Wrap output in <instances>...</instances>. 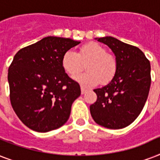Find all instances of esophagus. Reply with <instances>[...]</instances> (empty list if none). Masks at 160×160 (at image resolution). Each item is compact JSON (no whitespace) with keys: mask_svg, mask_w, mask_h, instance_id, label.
I'll use <instances>...</instances> for the list:
<instances>
[{"mask_svg":"<svg viewBox=\"0 0 160 160\" xmlns=\"http://www.w3.org/2000/svg\"><path fill=\"white\" fill-rule=\"evenodd\" d=\"M86 91H87V90H85V88L81 86V94H82V95H84V94H85Z\"/></svg>","mask_w":160,"mask_h":160,"instance_id":"1","label":"esophagus"}]
</instances>
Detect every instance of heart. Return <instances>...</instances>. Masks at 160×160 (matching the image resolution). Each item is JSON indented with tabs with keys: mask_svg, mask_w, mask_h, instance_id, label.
<instances>
[{
	"mask_svg": "<svg viewBox=\"0 0 160 160\" xmlns=\"http://www.w3.org/2000/svg\"><path fill=\"white\" fill-rule=\"evenodd\" d=\"M87 72L74 77L75 81L85 87H91L101 81L102 84L109 82L114 77L118 69L116 58L106 53L102 46L96 42H89L80 47L79 53L72 51H65L62 56L61 64L69 75H77L83 68V63Z\"/></svg>",
	"mask_w": 160,
	"mask_h": 160,
	"instance_id": "heart-1",
	"label": "heart"
}]
</instances>
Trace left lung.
Segmentation results:
<instances>
[{
	"mask_svg": "<svg viewBox=\"0 0 160 160\" xmlns=\"http://www.w3.org/2000/svg\"><path fill=\"white\" fill-rule=\"evenodd\" d=\"M97 40L114 52L118 69L108 85L94 90L97 100L90 106V114L101 126L123 129L136 119L145 105L151 84L150 63L136 46L111 36Z\"/></svg>",
	"mask_w": 160,
	"mask_h": 160,
	"instance_id": "left-lung-1",
	"label": "left lung"
}]
</instances>
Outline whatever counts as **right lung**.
I'll list each match as a JSON object with an SVG mask.
<instances>
[{
    "label": "right lung",
    "instance_id": "1",
    "mask_svg": "<svg viewBox=\"0 0 160 160\" xmlns=\"http://www.w3.org/2000/svg\"><path fill=\"white\" fill-rule=\"evenodd\" d=\"M80 41L47 36L21 49L8 70L10 100L25 125L37 132L58 129L67 121L80 85L61 64L65 51Z\"/></svg>",
    "mask_w": 160,
    "mask_h": 160
}]
</instances>
